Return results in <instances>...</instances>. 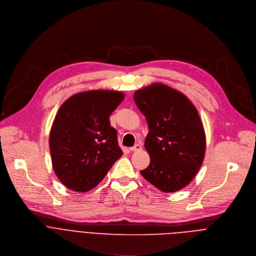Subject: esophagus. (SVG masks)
<instances>
[{"label":"esophagus","instance_id":"34e87169","mask_svg":"<svg viewBox=\"0 0 256 256\" xmlns=\"http://www.w3.org/2000/svg\"><path fill=\"white\" fill-rule=\"evenodd\" d=\"M141 148H142L141 144L137 143V144H135L133 147H131L130 150H131V151H138V150H141Z\"/></svg>","mask_w":256,"mask_h":256}]
</instances>
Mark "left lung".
<instances>
[{"label":"left lung","mask_w":256,"mask_h":256,"mask_svg":"<svg viewBox=\"0 0 256 256\" xmlns=\"http://www.w3.org/2000/svg\"><path fill=\"white\" fill-rule=\"evenodd\" d=\"M134 100L149 127L144 146L150 164L141 174L162 192L182 190L205 156V131L196 109L184 94L162 84L135 92Z\"/></svg>","instance_id":"obj_1"}]
</instances>
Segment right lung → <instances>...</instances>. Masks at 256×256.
<instances>
[{
  "instance_id": "obj_1",
  "label": "right lung",
  "mask_w": 256,
  "mask_h": 256,
  "mask_svg": "<svg viewBox=\"0 0 256 256\" xmlns=\"http://www.w3.org/2000/svg\"><path fill=\"white\" fill-rule=\"evenodd\" d=\"M123 98L120 92L90 90L74 94L60 108L49 148L54 170L70 190L94 188L122 156L109 117Z\"/></svg>"
}]
</instances>
